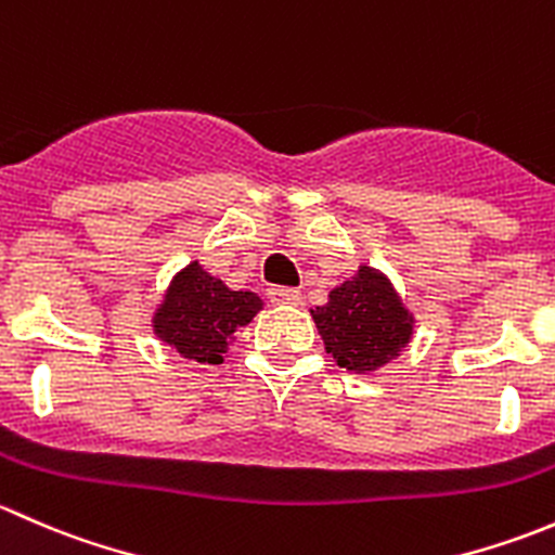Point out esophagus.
I'll return each instance as SVG.
<instances>
[{
    "mask_svg": "<svg viewBox=\"0 0 555 555\" xmlns=\"http://www.w3.org/2000/svg\"><path fill=\"white\" fill-rule=\"evenodd\" d=\"M268 298L276 306H298L300 304V289L295 287H271L268 289Z\"/></svg>",
    "mask_w": 555,
    "mask_h": 555,
    "instance_id": "34e87169",
    "label": "esophagus"
}]
</instances>
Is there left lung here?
I'll list each match as a JSON object with an SVG mask.
<instances>
[{
  "mask_svg": "<svg viewBox=\"0 0 555 555\" xmlns=\"http://www.w3.org/2000/svg\"><path fill=\"white\" fill-rule=\"evenodd\" d=\"M327 354L351 373H373L400 357L413 338V313L389 279L371 266L335 289L327 304L311 309Z\"/></svg>",
  "mask_w": 555,
  "mask_h": 555,
  "instance_id": "8db88e82",
  "label": "left lung"
}]
</instances>
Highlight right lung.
<instances>
[{"label":"right lung","mask_w":555,"mask_h":555,"mask_svg":"<svg viewBox=\"0 0 555 555\" xmlns=\"http://www.w3.org/2000/svg\"><path fill=\"white\" fill-rule=\"evenodd\" d=\"M262 300L249 289H231L193 260L171 279L153 330L184 360L220 365L238 327L249 324Z\"/></svg>","instance_id":"1"}]
</instances>
